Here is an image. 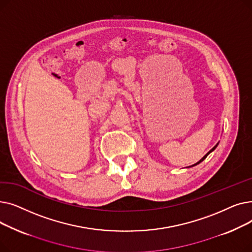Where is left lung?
<instances>
[{"mask_svg": "<svg viewBox=\"0 0 252 252\" xmlns=\"http://www.w3.org/2000/svg\"><path fill=\"white\" fill-rule=\"evenodd\" d=\"M216 147H217V145H216V146H215V147H214V148H213V149H211V150H210V151H209V152H208V153H207V154H206V155H204V156H203V158H201V159H200V160H199V161H198V162H197V163H195V164H193V165H191V166H194V165H197V164H199V163H200V162H201V161H203V160H204V159H205V158H206V157H207V155H208V154H209V153H210V152H211V151H214V150H215V149H216Z\"/></svg>", "mask_w": 252, "mask_h": 252, "instance_id": "8db88e82", "label": "left lung"}]
</instances>
